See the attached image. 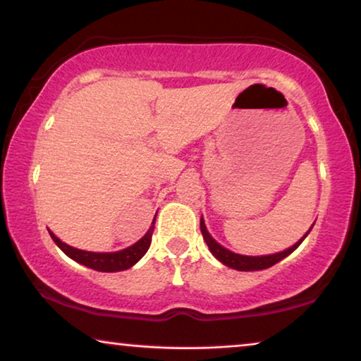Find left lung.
Masks as SVG:
<instances>
[{"label": "left lung", "instance_id": "obj_1", "mask_svg": "<svg viewBox=\"0 0 361 361\" xmlns=\"http://www.w3.org/2000/svg\"><path fill=\"white\" fill-rule=\"evenodd\" d=\"M311 229H309V232H311ZM201 232H202V237H204V240L207 243V247H209L212 255H214L219 262L224 263L226 267L233 268V270H238V271H257V270H265V268L273 267L275 263L281 262L284 257H288L289 253H293L294 250H296V248L301 245V242L307 237V233H309V232H306V235H304L301 240L296 242L293 247H289L283 252L273 253V255H263V257H247V255H238V253H233L231 250H227V248H224L222 245H219V243H217L214 238L209 235V232H207V229H206L202 217H201Z\"/></svg>", "mask_w": 361, "mask_h": 361}]
</instances>
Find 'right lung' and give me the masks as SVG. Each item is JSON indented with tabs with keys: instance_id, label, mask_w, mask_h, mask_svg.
Segmentation results:
<instances>
[{
	"instance_id": "1",
	"label": "right lung",
	"mask_w": 361,
	"mask_h": 361,
	"mask_svg": "<svg viewBox=\"0 0 361 361\" xmlns=\"http://www.w3.org/2000/svg\"><path fill=\"white\" fill-rule=\"evenodd\" d=\"M154 224L155 219L152 222L150 229L147 231L144 237L140 238L139 242L134 243V245L129 248H124L121 252H113V253H98V252H86V250H78V248H73L67 245V243L60 240L59 237H55L52 232L49 231L50 237L54 238V242L57 243L60 250H62L65 255H68L72 260L81 263V265L93 268L96 271H123L128 270V268L134 267L137 262L140 260L142 257L145 255L147 250H149L150 242H152V233H154Z\"/></svg>"
}]
</instances>
